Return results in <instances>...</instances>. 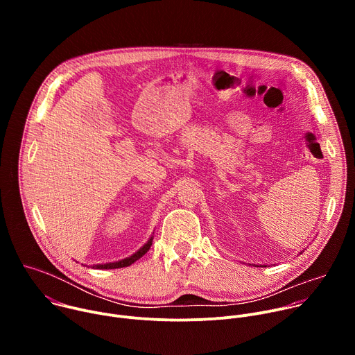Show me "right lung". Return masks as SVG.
Listing matches in <instances>:
<instances>
[{
    "instance_id": "obj_1",
    "label": "right lung",
    "mask_w": 355,
    "mask_h": 355,
    "mask_svg": "<svg viewBox=\"0 0 355 355\" xmlns=\"http://www.w3.org/2000/svg\"><path fill=\"white\" fill-rule=\"evenodd\" d=\"M153 243V237H151L137 252H135L133 256L122 260V261H116V263H110V264H99V266H94L92 268H99V270H114V268H123V267H129L130 264H133L135 261H137L140 257H143L146 252L150 250V245Z\"/></svg>"
}]
</instances>
